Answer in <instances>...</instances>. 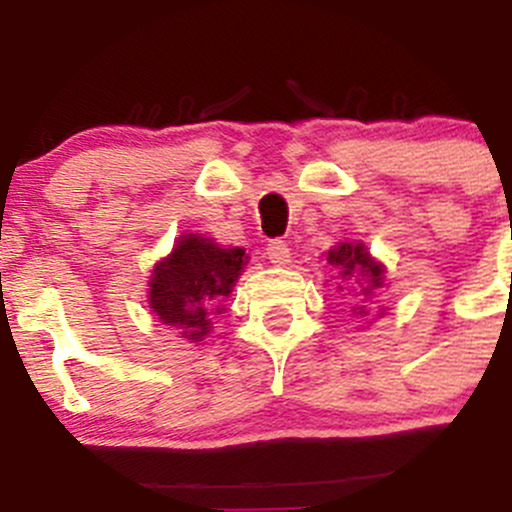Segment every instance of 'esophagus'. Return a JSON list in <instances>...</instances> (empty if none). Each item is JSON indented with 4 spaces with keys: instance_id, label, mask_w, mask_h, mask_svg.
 I'll use <instances>...</instances> for the list:
<instances>
[{
    "instance_id": "esophagus-1",
    "label": "esophagus",
    "mask_w": 512,
    "mask_h": 512,
    "mask_svg": "<svg viewBox=\"0 0 512 512\" xmlns=\"http://www.w3.org/2000/svg\"><path fill=\"white\" fill-rule=\"evenodd\" d=\"M267 260L272 262V265H287L289 262V245L285 240H272L270 245H267Z\"/></svg>"
}]
</instances>
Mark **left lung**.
<instances>
[{"label":"left lung","instance_id":"left-lung-1","mask_svg":"<svg viewBox=\"0 0 512 512\" xmlns=\"http://www.w3.org/2000/svg\"><path fill=\"white\" fill-rule=\"evenodd\" d=\"M329 265L339 267L342 270V277H349L352 280L354 272L361 277V294L369 297L376 287H381V280H384V272H381V265H376L369 257V252L364 250V245H354V242H342L334 250H329L327 255ZM359 314H366L364 309L359 307Z\"/></svg>","mask_w":512,"mask_h":512}]
</instances>
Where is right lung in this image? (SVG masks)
I'll use <instances>...</instances> for the list:
<instances>
[{
	"instance_id": "obj_1",
	"label": "right lung",
	"mask_w": 512,
	"mask_h": 512,
	"mask_svg": "<svg viewBox=\"0 0 512 512\" xmlns=\"http://www.w3.org/2000/svg\"><path fill=\"white\" fill-rule=\"evenodd\" d=\"M245 265V250L215 245L198 235H183L170 257L153 270L151 309L185 339L200 342L210 332V317L232 292Z\"/></svg>"
}]
</instances>
